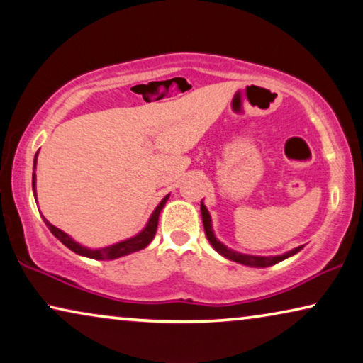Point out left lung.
<instances>
[{
	"instance_id": "1",
	"label": "left lung",
	"mask_w": 363,
	"mask_h": 363,
	"mask_svg": "<svg viewBox=\"0 0 363 363\" xmlns=\"http://www.w3.org/2000/svg\"><path fill=\"white\" fill-rule=\"evenodd\" d=\"M200 210H202V220H203V230H205V235H207L210 245L215 247L216 252H220L221 256H225L226 259H230V261H235L238 264H245V266H252V267H269V266H274V264H277L280 261H284V259L294 256V254L298 252L303 246L295 247V250H291L289 252L282 254V256H250V254H241V252H236L233 250H228L223 242H220L216 240L213 231H212V220H210V213L205 205L200 202Z\"/></svg>"
}]
</instances>
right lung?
I'll list each match as a JSON object with an SVG mask.
<instances>
[{
    "label": "right lung",
    "mask_w": 363,
    "mask_h": 363,
    "mask_svg": "<svg viewBox=\"0 0 363 363\" xmlns=\"http://www.w3.org/2000/svg\"><path fill=\"white\" fill-rule=\"evenodd\" d=\"M37 153H39V151H37ZM37 153H35V158H34V169H35V163H37ZM32 191H34V196L37 199V194H35V172H32ZM167 197H169V196H166L163 200H161V203L155 208V212L151 213V218L148 220V225L145 226V230L142 231V233H138L137 236L130 238V240L117 242V245L102 247V250H88V247L78 245V242L73 241L72 238H69L67 233H63V231L58 230L57 226H53L52 223H48V221L43 218V216H42V218H43V221H45L47 228L52 231V235L55 236L57 240H60L63 245L68 247V250H72L73 252L79 254V256L97 259V261H111V259H117V257L127 256V254H132L135 251L143 250V247H147L150 245L151 240H153L155 235H156L160 213H161V210H163V207H164Z\"/></svg>",
    "instance_id": "obj_1"
}]
</instances>
